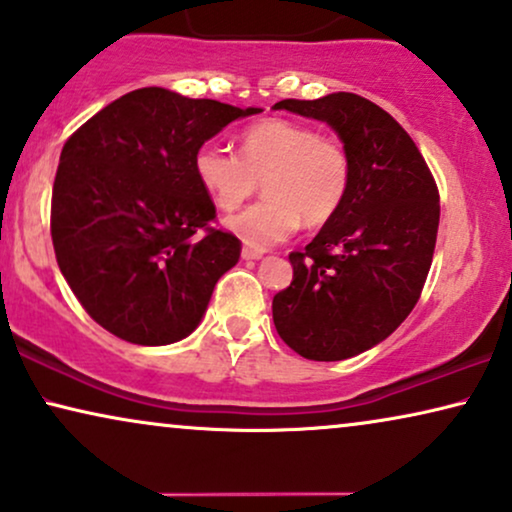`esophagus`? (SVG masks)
I'll list each match as a JSON object with an SVG mask.
<instances>
[{
	"label": "esophagus",
	"instance_id": "34e87169",
	"mask_svg": "<svg viewBox=\"0 0 512 512\" xmlns=\"http://www.w3.org/2000/svg\"><path fill=\"white\" fill-rule=\"evenodd\" d=\"M263 254H265V251H258V249H251V247L242 249L244 261H258V258H263Z\"/></svg>",
	"mask_w": 512,
	"mask_h": 512
}]
</instances>
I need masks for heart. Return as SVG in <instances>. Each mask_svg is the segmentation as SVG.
Masks as SVG:
<instances>
[{"instance_id": "heart-1", "label": "heart", "mask_w": 512, "mask_h": 512, "mask_svg": "<svg viewBox=\"0 0 512 512\" xmlns=\"http://www.w3.org/2000/svg\"><path fill=\"white\" fill-rule=\"evenodd\" d=\"M192 169L223 211L242 207L263 183V202L225 221L232 235L254 249L289 240L301 223L327 225L350 190V157L343 145L289 119H263L244 129L240 155L204 143Z\"/></svg>"}]
</instances>
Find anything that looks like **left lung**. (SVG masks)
<instances>
[{
	"label": "left lung",
	"instance_id": "left-lung-1",
	"mask_svg": "<svg viewBox=\"0 0 512 512\" xmlns=\"http://www.w3.org/2000/svg\"><path fill=\"white\" fill-rule=\"evenodd\" d=\"M275 110L327 122L350 157L343 207L272 298L282 341L305 360H348L388 338L421 296L440 225V192L411 136L367 98L338 91Z\"/></svg>",
	"mask_w": 512,
	"mask_h": 512
}]
</instances>
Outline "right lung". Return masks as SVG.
Wrapping results in <instances>:
<instances>
[{"label":"right lung","instance_id":"obj_1","mask_svg":"<svg viewBox=\"0 0 512 512\" xmlns=\"http://www.w3.org/2000/svg\"><path fill=\"white\" fill-rule=\"evenodd\" d=\"M256 112L145 86L65 141L53 251L72 294L110 334L167 345L195 331L242 242L211 225L216 207L192 159L223 126Z\"/></svg>","mask_w":512,"mask_h":512}]
</instances>
